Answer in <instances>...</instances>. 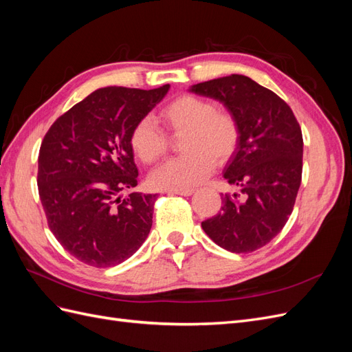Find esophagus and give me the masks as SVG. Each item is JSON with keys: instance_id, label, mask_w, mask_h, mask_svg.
Segmentation results:
<instances>
[{"instance_id": "esophagus-1", "label": "esophagus", "mask_w": 352, "mask_h": 352, "mask_svg": "<svg viewBox=\"0 0 352 352\" xmlns=\"http://www.w3.org/2000/svg\"><path fill=\"white\" fill-rule=\"evenodd\" d=\"M168 194H176V195H182V197H189L194 194V189L189 188V189H170Z\"/></svg>"}]
</instances>
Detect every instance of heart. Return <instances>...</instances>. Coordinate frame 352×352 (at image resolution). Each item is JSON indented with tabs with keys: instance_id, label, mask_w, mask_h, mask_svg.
<instances>
[{
	"instance_id": "obj_1",
	"label": "heart",
	"mask_w": 352,
	"mask_h": 352,
	"mask_svg": "<svg viewBox=\"0 0 352 352\" xmlns=\"http://www.w3.org/2000/svg\"><path fill=\"white\" fill-rule=\"evenodd\" d=\"M160 120L175 135H182V157L168 160L151 175L150 182L157 189H189L206 180L214 168L235 154L241 131L238 120L216 104L195 97L180 95L160 111ZM133 154L145 164H153L167 150V140L151 117L138 120L131 132Z\"/></svg>"
}]
</instances>
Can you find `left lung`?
Segmentation results:
<instances>
[{"label":"left lung","mask_w":352,"mask_h":352,"mask_svg":"<svg viewBox=\"0 0 352 352\" xmlns=\"http://www.w3.org/2000/svg\"><path fill=\"white\" fill-rule=\"evenodd\" d=\"M189 91L220 101L241 131L223 177L245 198L221 194L223 207L201 226L219 247L252 252L278 235L294 210L302 175L300 123L280 97L242 74L197 83Z\"/></svg>","instance_id":"left-lung-1"}]
</instances>
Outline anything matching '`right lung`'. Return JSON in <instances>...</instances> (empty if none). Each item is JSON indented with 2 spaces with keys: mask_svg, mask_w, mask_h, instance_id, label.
<instances>
[{
  "mask_svg": "<svg viewBox=\"0 0 352 352\" xmlns=\"http://www.w3.org/2000/svg\"><path fill=\"white\" fill-rule=\"evenodd\" d=\"M170 85L144 91L107 87L52 123L41 144L38 190L48 226L73 257L111 267L140 250L153 226L157 195L138 185L131 132L164 98Z\"/></svg>",
  "mask_w": 352,
  "mask_h": 352,
  "instance_id": "1",
  "label": "right lung"
}]
</instances>
